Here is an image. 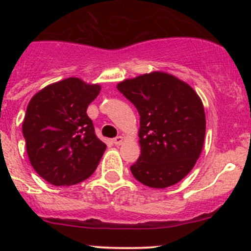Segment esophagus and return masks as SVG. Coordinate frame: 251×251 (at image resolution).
I'll use <instances>...</instances> for the list:
<instances>
[{"label": "esophagus", "mask_w": 251, "mask_h": 251, "mask_svg": "<svg viewBox=\"0 0 251 251\" xmlns=\"http://www.w3.org/2000/svg\"><path fill=\"white\" fill-rule=\"evenodd\" d=\"M124 141H125V140H124L123 136H118V137H115L113 140V142L116 144V146H121V144L124 143Z\"/></svg>", "instance_id": "1"}]
</instances>
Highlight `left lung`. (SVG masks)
Listing matches in <instances>:
<instances>
[{"instance_id":"1","label":"left lung","mask_w":251,"mask_h":251,"mask_svg":"<svg viewBox=\"0 0 251 251\" xmlns=\"http://www.w3.org/2000/svg\"><path fill=\"white\" fill-rule=\"evenodd\" d=\"M116 88L140 114L141 155L130 168L133 177L151 188L176 184L203 151L206 120L201 97L165 72L125 78Z\"/></svg>"}]
</instances>
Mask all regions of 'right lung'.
I'll use <instances>...</instances> for the list:
<instances>
[{
	"instance_id": "add662e5",
	"label": "right lung",
	"mask_w": 251,
	"mask_h": 251,
	"mask_svg": "<svg viewBox=\"0 0 251 251\" xmlns=\"http://www.w3.org/2000/svg\"><path fill=\"white\" fill-rule=\"evenodd\" d=\"M100 83L68 77L47 85L27 104L23 135L34 170L53 186H73L91 176L107 144L86 114Z\"/></svg>"
}]
</instances>
